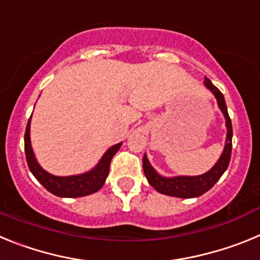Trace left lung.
<instances>
[{
    "label": "left lung",
    "instance_id": "obj_1",
    "mask_svg": "<svg viewBox=\"0 0 260 260\" xmlns=\"http://www.w3.org/2000/svg\"><path fill=\"white\" fill-rule=\"evenodd\" d=\"M204 86L210 89L215 96L217 107L221 110L222 116L225 118V126H226V139H225V146L222 153L220 155L219 160L211 168L210 171L199 176H174V177H164L158 174L155 171V168L151 165L150 160L144 153L143 156V171L146 174V178L151 186L156 191L161 192L169 197H176V198H197L201 197L204 192L215 185L220 180V177L224 174V172L228 168L231 161L232 155V137H233V130H232V121L229 118L228 109L225 104V99L219 88H216L208 78H204Z\"/></svg>",
    "mask_w": 260,
    "mask_h": 260
}]
</instances>
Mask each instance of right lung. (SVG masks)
<instances>
[{
    "label": "right lung",
    "mask_w": 260,
    "mask_h": 260,
    "mask_svg": "<svg viewBox=\"0 0 260 260\" xmlns=\"http://www.w3.org/2000/svg\"><path fill=\"white\" fill-rule=\"evenodd\" d=\"M31 117L28 119L26 134H24V151H26V158L29 171L35 176L36 180L44 186L48 191L56 197H61V198H79V197L93 194L102 189L107 180L108 173H109L110 161L117 153V151L121 148L122 142L108 148L107 152L102 156V158L91 171L74 174V176H54L41 168V165L36 160L34 150H32L31 137H29Z\"/></svg>",
    "instance_id": "1"
}]
</instances>
